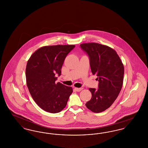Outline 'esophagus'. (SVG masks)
Wrapping results in <instances>:
<instances>
[{
    "label": "esophagus",
    "instance_id": "34e87169",
    "mask_svg": "<svg viewBox=\"0 0 148 148\" xmlns=\"http://www.w3.org/2000/svg\"><path fill=\"white\" fill-rule=\"evenodd\" d=\"M74 89H75L77 92H80L81 90H83V88H75Z\"/></svg>",
    "mask_w": 148,
    "mask_h": 148
}]
</instances>
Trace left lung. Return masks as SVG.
Listing matches in <instances>:
<instances>
[{"instance_id": "left-lung-1", "label": "left lung", "mask_w": 148, "mask_h": 148, "mask_svg": "<svg viewBox=\"0 0 148 148\" xmlns=\"http://www.w3.org/2000/svg\"><path fill=\"white\" fill-rule=\"evenodd\" d=\"M89 59L93 75L97 76L98 88H89L92 98L86 106L94 113L102 112L113 104L122 88L124 65L112 48L95 42L80 45Z\"/></svg>"}]
</instances>
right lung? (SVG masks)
Listing matches in <instances>:
<instances>
[{"label":"right lung","instance_id":"obj_1","mask_svg":"<svg viewBox=\"0 0 148 148\" xmlns=\"http://www.w3.org/2000/svg\"><path fill=\"white\" fill-rule=\"evenodd\" d=\"M75 47H43L35 51L28 61L25 74L29 91L37 105L47 112H61L73 92L71 86L56 83V74L61 75L64 61Z\"/></svg>","mask_w":148,"mask_h":148}]
</instances>
